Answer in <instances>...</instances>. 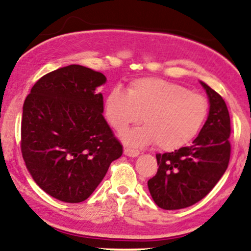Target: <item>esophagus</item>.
Masks as SVG:
<instances>
[{
	"instance_id": "1",
	"label": "esophagus",
	"mask_w": 251,
	"mask_h": 251,
	"mask_svg": "<svg viewBox=\"0 0 251 251\" xmlns=\"http://www.w3.org/2000/svg\"><path fill=\"white\" fill-rule=\"evenodd\" d=\"M125 155L126 156H129V157H137V156L140 155V151H138V150L126 148L125 149Z\"/></svg>"
}]
</instances>
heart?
Returning a JSON list of instances; mask_svg holds the SVG:
<instances>
[{
  "instance_id": "1",
  "label": "heart",
  "mask_w": 251,
  "mask_h": 251,
  "mask_svg": "<svg viewBox=\"0 0 251 251\" xmlns=\"http://www.w3.org/2000/svg\"><path fill=\"white\" fill-rule=\"evenodd\" d=\"M209 114V102L184 85L161 78H137L126 93L114 88L103 102V115L111 128L121 131L141 120L146 126L126 130L121 138L129 147L156 142L174 151L189 144L201 131Z\"/></svg>"
}]
</instances>
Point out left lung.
Returning a JSON list of instances; mask_svg holds the SVG:
<instances>
[{
	"mask_svg": "<svg viewBox=\"0 0 251 251\" xmlns=\"http://www.w3.org/2000/svg\"><path fill=\"white\" fill-rule=\"evenodd\" d=\"M209 100V114L190 147L157 154V173L148 189L158 207L176 210L190 207L210 193L230 158V116L225 100L200 81Z\"/></svg>",
	"mask_w": 251,
	"mask_h": 251,
	"instance_id": "1",
	"label": "left lung"
}]
</instances>
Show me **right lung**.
<instances>
[{
	"mask_svg": "<svg viewBox=\"0 0 251 251\" xmlns=\"http://www.w3.org/2000/svg\"><path fill=\"white\" fill-rule=\"evenodd\" d=\"M102 73L70 64L41 77L23 104L21 150L32 179L67 203L83 202L123 148L103 117Z\"/></svg>",
	"mask_w": 251,
	"mask_h": 251,
	"instance_id": "add662e5",
	"label": "right lung"
}]
</instances>
